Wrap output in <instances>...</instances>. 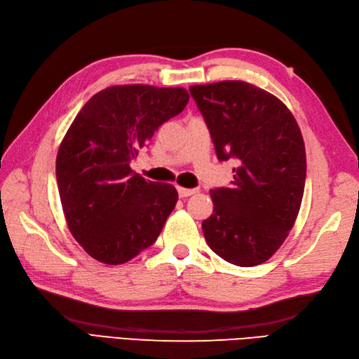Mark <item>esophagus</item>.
I'll list each match as a JSON object with an SVG mask.
<instances>
[{"instance_id": "obj_1", "label": "esophagus", "mask_w": 359, "mask_h": 359, "mask_svg": "<svg viewBox=\"0 0 359 359\" xmlns=\"http://www.w3.org/2000/svg\"><path fill=\"white\" fill-rule=\"evenodd\" d=\"M177 191L180 197H189L197 193V189H189V188H184V187H177Z\"/></svg>"}]
</instances>
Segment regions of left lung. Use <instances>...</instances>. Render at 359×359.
I'll return each mask as SVG.
<instances>
[{"label":"left lung","instance_id":"8db88e82","mask_svg":"<svg viewBox=\"0 0 359 359\" xmlns=\"http://www.w3.org/2000/svg\"><path fill=\"white\" fill-rule=\"evenodd\" d=\"M219 160L233 158L228 188L211 189L215 210L202 222L217 256L255 266L276 253L294 225L306 185V147L278 97L239 80L189 86Z\"/></svg>","mask_w":359,"mask_h":359}]
</instances>
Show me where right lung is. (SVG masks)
Instances as JSON below:
<instances>
[{
	"label": "right lung",
	"instance_id": "obj_1",
	"mask_svg": "<svg viewBox=\"0 0 359 359\" xmlns=\"http://www.w3.org/2000/svg\"><path fill=\"white\" fill-rule=\"evenodd\" d=\"M189 100L184 88L118 85L83 106L60 143L57 184L67 228L95 261L120 265L158 238L179 194L129 163Z\"/></svg>",
	"mask_w": 359,
	"mask_h": 359
}]
</instances>
